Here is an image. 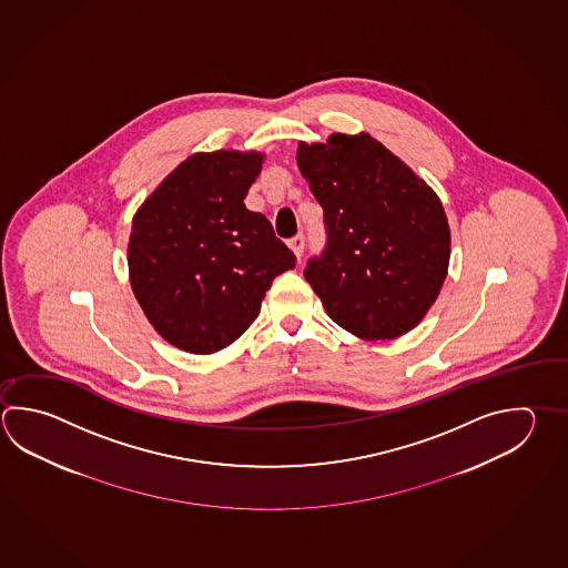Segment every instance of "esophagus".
<instances>
[{
    "label": "esophagus",
    "mask_w": 568,
    "mask_h": 568,
    "mask_svg": "<svg viewBox=\"0 0 568 568\" xmlns=\"http://www.w3.org/2000/svg\"><path fill=\"white\" fill-rule=\"evenodd\" d=\"M290 246L293 248V253L301 257L303 255V248H305V235L303 233H297L295 236H291Z\"/></svg>",
    "instance_id": "obj_1"
}]
</instances>
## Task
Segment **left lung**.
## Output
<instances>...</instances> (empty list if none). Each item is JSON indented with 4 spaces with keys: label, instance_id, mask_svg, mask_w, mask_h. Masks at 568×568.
<instances>
[{
    "label": "left lung",
    "instance_id": "left-lung-1",
    "mask_svg": "<svg viewBox=\"0 0 568 568\" xmlns=\"http://www.w3.org/2000/svg\"><path fill=\"white\" fill-rule=\"evenodd\" d=\"M327 243L303 268L333 322L364 339L414 329L448 273L449 226L428 184L369 134L297 149Z\"/></svg>",
    "mask_w": 568,
    "mask_h": 568
}]
</instances>
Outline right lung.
<instances>
[{
  "label": "right lung",
  "instance_id": "right-lung-1",
  "mask_svg": "<svg viewBox=\"0 0 568 568\" xmlns=\"http://www.w3.org/2000/svg\"><path fill=\"white\" fill-rule=\"evenodd\" d=\"M263 154L219 150L181 162L132 221L130 285L152 327L214 354L257 320L273 278L295 267L267 216L246 209Z\"/></svg>",
  "mask_w": 568,
  "mask_h": 568
}]
</instances>
